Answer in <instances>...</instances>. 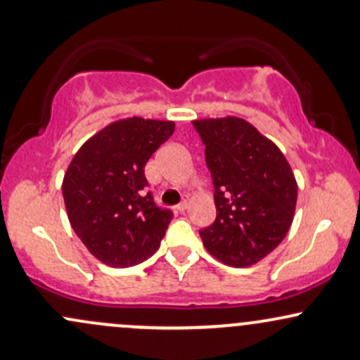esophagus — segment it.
Wrapping results in <instances>:
<instances>
[{
    "mask_svg": "<svg viewBox=\"0 0 360 360\" xmlns=\"http://www.w3.org/2000/svg\"><path fill=\"white\" fill-rule=\"evenodd\" d=\"M186 210H188V201H181L179 205H176V212L183 213V212H186Z\"/></svg>",
    "mask_w": 360,
    "mask_h": 360,
    "instance_id": "obj_1",
    "label": "esophagus"
}]
</instances>
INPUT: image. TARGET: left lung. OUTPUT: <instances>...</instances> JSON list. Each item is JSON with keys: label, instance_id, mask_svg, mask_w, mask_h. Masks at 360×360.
<instances>
[{"label": "left lung", "instance_id": "1", "mask_svg": "<svg viewBox=\"0 0 360 360\" xmlns=\"http://www.w3.org/2000/svg\"><path fill=\"white\" fill-rule=\"evenodd\" d=\"M212 174L217 218L200 230L206 250L232 267H247L286 237L298 186L286 157L242 118L196 120Z\"/></svg>", "mask_w": 360, "mask_h": 360}]
</instances>
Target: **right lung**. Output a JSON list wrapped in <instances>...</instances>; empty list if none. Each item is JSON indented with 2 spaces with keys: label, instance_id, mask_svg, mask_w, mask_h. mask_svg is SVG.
<instances>
[{
  "label": "right lung",
  "instance_id": "1",
  "mask_svg": "<svg viewBox=\"0 0 360 360\" xmlns=\"http://www.w3.org/2000/svg\"><path fill=\"white\" fill-rule=\"evenodd\" d=\"M172 134V122L120 120L74 155L62 183L68 217L103 264L135 266L159 249L172 212L147 193L146 164Z\"/></svg>",
  "mask_w": 360,
  "mask_h": 360
}]
</instances>
